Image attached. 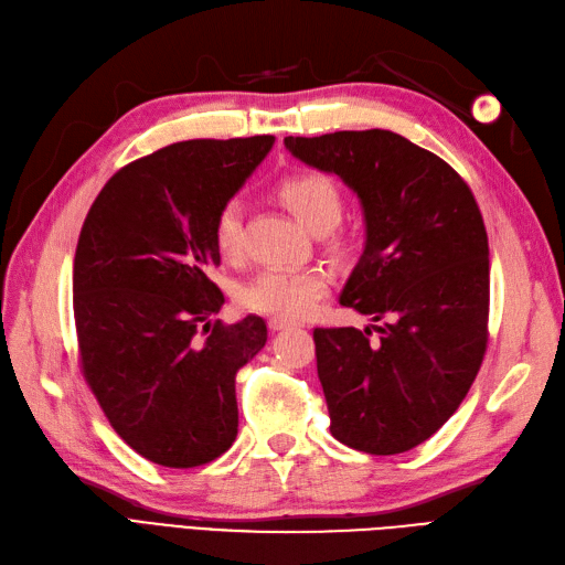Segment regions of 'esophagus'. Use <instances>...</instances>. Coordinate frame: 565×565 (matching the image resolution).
Returning <instances> with one entry per match:
<instances>
[{
	"instance_id": "34e87169",
	"label": "esophagus",
	"mask_w": 565,
	"mask_h": 565,
	"mask_svg": "<svg viewBox=\"0 0 565 565\" xmlns=\"http://www.w3.org/2000/svg\"><path fill=\"white\" fill-rule=\"evenodd\" d=\"M298 321L294 319H281V317H271L269 319V329L271 331H286V329H298Z\"/></svg>"
}]
</instances>
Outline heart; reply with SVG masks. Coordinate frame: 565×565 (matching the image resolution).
Here are the masks:
<instances>
[{
  "mask_svg": "<svg viewBox=\"0 0 565 565\" xmlns=\"http://www.w3.org/2000/svg\"><path fill=\"white\" fill-rule=\"evenodd\" d=\"M277 196L298 217V223L317 236L329 234L342 217V194L331 178L321 173H298L284 178ZM244 209L242 202H227L215 215L213 244L223 258H236L242 250ZM329 290V277L321 269L265 267L239 288V302L250 312L281 319H300L312 312Z\"/></svg>",
  "mask_w": 565,
  "mask_h": 565,
  "instance_id": "b5f03b06",
  "label": "heart"
}]
</instances>
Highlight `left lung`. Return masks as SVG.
<instances>
[{
    "label": "left lung",
    "mask_w": 565,
    "mask_h": 565,
    "mask_svg": "<svg viewBox=\"0 0 565 565\" xmlns=\"http://www.w3.org/2000/svg\"><path fill=\"white\" fill-rule=\"evenodd\" d=\"M284 145L335 173L366 221L340 305L380 326L315 329L331 434L371 455L411 450L458 411L486 354L490 267L477 199L441 157L385 129Z\"/></svg>",
    "instance_id": "8db88e82"
}]
</instances>
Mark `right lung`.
<instances>
[{"label": "right lung", "instance_id": "obj_1", "mask_svg": "<svg viewBox=\"0 0 565 565\" xmlns=\"http://www.w3.org/2000/svg\"><path fill=\"white\" fill-rule=\"evenodd\" d=\"M275 136L183 140L107 180L75 253L82 373L113 429L145 460L188 469L236 439L234 380L267 342L263 317L213 321L225 296L215 215Z\"/></svg>", "mask_w": 565, "mask_h": 565}]
</instances>
